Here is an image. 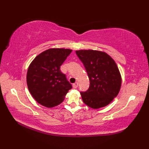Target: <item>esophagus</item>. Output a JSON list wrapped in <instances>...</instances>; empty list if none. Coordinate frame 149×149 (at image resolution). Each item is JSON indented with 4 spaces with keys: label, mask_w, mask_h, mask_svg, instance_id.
<instances>
[{
    "label": "esophagus",
    "mask_w": 149,
    "mask_h": 149,
    "mask_svg": "<svg viewBox=\"0 0 149 149\" xmlns=\"http://www.w3.org/2000/svg\"><path fill=\"white\" fill-rule=\"evenodd\" d=\"M72 86H73V88H77L78 87V83H77V82H76V83L73 84Z\"/></svg>",
    "instance_id": "34e87169"
}]
</instances>
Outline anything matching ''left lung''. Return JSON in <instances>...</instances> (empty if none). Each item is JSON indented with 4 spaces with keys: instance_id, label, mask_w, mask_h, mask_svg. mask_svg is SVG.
I'll return each instance as SVG.
<instances>
[{
    "instance_id": "obj_1",
    "label": "left lung",
    "mask_w": 149,
    "mask_h": 149,
    "mask_svg": "<svg viewBox=\"0 0 149 149\" xmlns=\"http://www.w3.org/2000/svg\"><path fill=\"white\" fill-rule=\"evenodd\" d=\"M83 63L90 80V87L81 91L85 104L93 109L106 106L118 94L121 75L115 61L106 52L93 50L75 51Z\"/></svg>"
}]
</instances>
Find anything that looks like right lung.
Here are the masks:
<instances>
[{
    "label": "right lung",
    "mask_w": 149,
    "mask_h": 149,
    "mask_svg": "<svg viewBox=\"0 0 149 149\" xmlns=\"http://www.w3.org/2000/svg\"><path fill=\"white\" fill-rule=\"evenodd\" d=\"M72 51L50 49L38 55L27 73V84L31 95L47 107L59 105L65 99L72 84L60 70V66Z\"/></svg>",
    "instance_id": "add662e5"
}]
</instances>
